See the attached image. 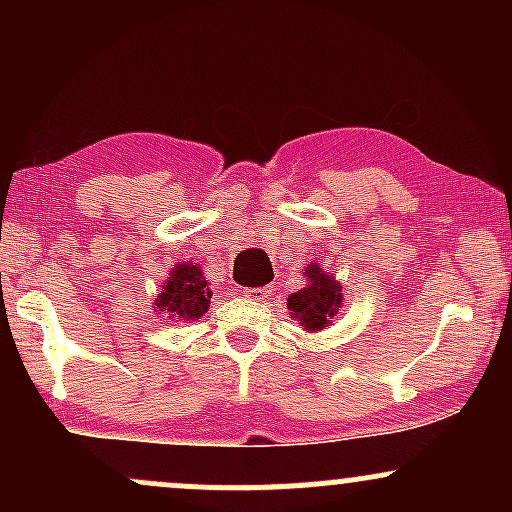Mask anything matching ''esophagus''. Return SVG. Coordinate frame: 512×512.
<instances>
[{
	"instance_id": "obj_1",
	"label": "esophagus",
	"mask_w": 512,
	"mask_h": 512,
	"mask_svg": "<svg viewBox=\"0 0 512 512\" xmlns=\"http://www.w3.org/2000/svg\"><path fill=\"white\" fill-rule=\"evenodd\" d=\"M245 298H250V301H257V303H264L269 296V289L267 286H260V289H245Z\"/></svg>"
}]
</instances>
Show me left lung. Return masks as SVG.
I'll use <instances>...</instances> for the list:
<instances>
[{
	"instance_id": "1",
	"label": "left lung",
	"mask_w": 512,
	"mask_h": 512,
	"mask_svg": "<svg viewBox=\"0 0 512 512\" xmlns=\"http://www.w3.org/2000/svg\"><path fill=\"white\" fill-rule=\"evenodd\" d=\"M301 274L305 286L301 291L291 293L286 308L291 310V317L298 320L303 332L313 334L327 330L344 305L342 284L337 281V276L325 272L322 264L317 262H310L308 267H303Z\"/></svg>"
}]
</instances>
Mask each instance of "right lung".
<instances>
[{
    "instance_id": "right-lung-1",
    "label": "right lung",
    "mask_w": 512,
    "mask_h": 512,
    "mask_svg": "<svg viewBox=\"0 0 512 512\" xmlns=\"http://www.w3.org/2000/svg\"><path fill=\"white\" fill-rule=\"evenodd\" d=\"M211 284L197 262H178L156 296L154 310L173 322H195L209 310Z\"/></svg>"
}]
</instances>
